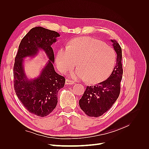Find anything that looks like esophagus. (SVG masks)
Segmentation results:
<instances>
[{
  "instance_id": "obj_1",
  "label": "esophagus",
  "mask_w": 149,
  "mask_h": 149,
  "mask_svg": "<svg viewBox=\"0 0 149 149\" xmlns=\"http://www.w3.org/2000/svg\"><path fill=\"white\" fill-rule=\"evenodd\" d=\"M74 83V82L73 81H72L71 79H66V81H65V84H68V85H71V84H73Z\"/></svg>"
}]
</instances>
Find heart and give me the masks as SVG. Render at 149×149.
I'll list each match as a JSON object with an SVG mask.
<instances>
[{
  "instance_id": "heart-1",
  "label": "heart",
  "mask_w": 149,
  "mask_h": 149,
  "mask_svg": "<svg viewBox=\"0 0 149 149\" xmlns=\"http://www.w3.org/2000/svg\"><path fill=\"white\" fill-rule=\"evenodd\" d=\"M116 61L114 50L101 41L92 38H77L60 48L56 57V65L63 73L74 67V78L89 83H97L109 77Z\"/></svg>"
}]
</instances>
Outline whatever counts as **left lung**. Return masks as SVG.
<instances>
[{
    "mask_svg": "<svg viewBox=\"0 0 149 149\" xmlns=\"http://www.w3.org/2000/svg\"><path fill=\"white\" fill-rule=\"evenodd\" d=\"M117 54L116 65L106 80L94 86H88L79 101V106L89 117L97 118L109 110L118 98L123 74L122 49L115 40H111Z\"/></svg>",
    "mask_w": 149,
    "mask_h": 149,
    "instance_id": "1",
    "label": "left lung"
}]
</instances>
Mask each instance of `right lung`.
<instances>
[{"instance_id": "right-lung-1", "label": "right lung", "mask_w": 149, "mask_h": 149, "mask_svg": "<svg viewBox=\"0 0 149 149\" xmlns=\"http://www.w3.org/2000/svg\"><path fill=\"white\" fill-rule=\"evenodd\" d=\"M60 36L56 31L42 26L31 29L21 40L15 58L13 82L15 93L30 113L40 117L49 115L56 107L58 91L65 83V78L56 73L53 65L55 56L51 46ZM40 50L45 52L49 61L38 77L30 80L24 71L23 59L34 57Z\"/></svg>"}]
</instances>
